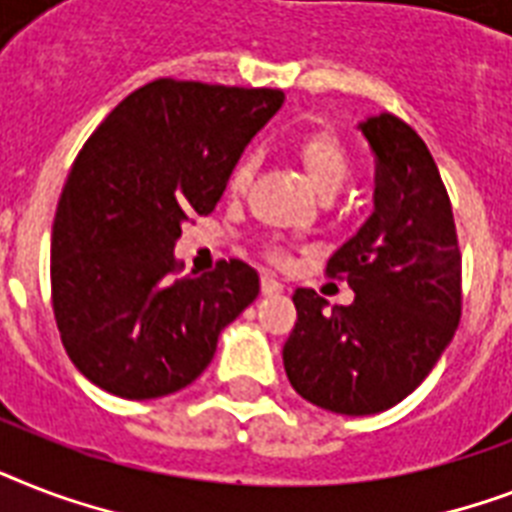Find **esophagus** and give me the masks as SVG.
<instances>
[{
    "label": "esophagus",
    "mask_w": 512,
    "mask_h": 512,
    "mask_svg": "<svg viewBox=\"0 0 512 512\" xmlns=\"http://www.w3.org/2000/svg\"><path fill=\"white\" fill-rule=\"evenodd\" d=\"M260 289H263V295H268V297H273V295H281V284L276 279H273V276H263V279H260Z\"/></svg>",
    "instance_id": "obj_1"
}]
</instances>
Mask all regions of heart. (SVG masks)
I'll return each instance as SVG.
<instances>
[{"instance_id": "obj_1", "label": "heart", "mask_w": 512, "mask_h": 512, "mask_svg": "<svg viewBox=\"0 0 512 512\" xmlns=\"http://www.w3.org/2000/svg\"><path fill=\"white\" fill-rule=\"evenodd\" d=\"M289 154L295 156L297 164L303 167V172L313 183V188L324 193V196L335 193L345 183V177L350 175V151L335 132L324 130V127L297 132L295 138L289 140ZM249 180H252V162H249L247 156H241L239 162L231 167V172H228V183H225L228 185V193L241 196V193L247 191ZM265 255L276 265L289 263L287 252L276 247V244L265 249Z\"/></svg>"}]
</instances>
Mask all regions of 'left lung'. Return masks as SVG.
Listing matches in <instances>:
<instances>
[{"label": "left lung", "mask_w": 512, "mask_h": 512, "mask_svg": "<svg viewBox=\"0 0 512 512\" xmlns=\"http://www.w3.org/2000/svg\"><path fill=\"white\" fill-rule=\"evenodd\" d=\"M361 132L377 156L374 212L329 257L350 305L297 289V321L284 342L292 388L337 414L385 412L436 366L462 313V255L452 201L422 138L393 114Z\"/></svg>", "instance_id": "8db88e82"}]
</instances>
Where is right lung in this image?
<instances>
[{"mask_svg": "<svg viewBox=\"0 0 512 512\" xmlns=\"http://www.w3.org/2000/svg\"><path fill=\"white\" fill-rule=\"evenodd\" d=\"M284 103L271 87L162 76L130 92L71 164L52 223L50 289L74 366L122 398L191 385L260 292L241 260L175 276L180 223L209 215L228 172Z\"/></svg>", "mask_w": 512, "mask_h": 512, "instance_id": "right-lung-1", "label": "right lung"}]
</instances>
